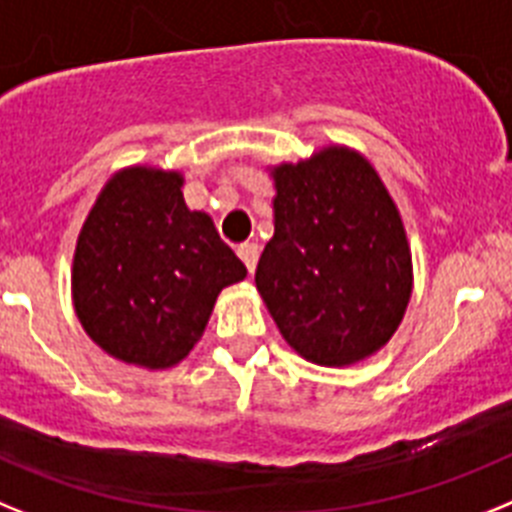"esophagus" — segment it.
<instances>
[{
	"label": "esophagus",
	"instance_id": "obj_1",
	"mask_svg": "<svg viewBox=\"0 0 512 512\" xmlns=\"http://www.w3.org/2000/svg\"><path fill=\"white\" fill-rule=\"evenodd\" d=\"M237 255L242 257V262H244V265H247V270H250V275L255 273L257 260H260V247H257L255 242H244V244H239Z\"/></svg>",
	"mask_w": 512,
	"mask_h": 512
}]
</instances>
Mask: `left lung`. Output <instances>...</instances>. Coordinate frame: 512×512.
I'll use <instances>...</instances> for the list:
<instances>
[{
    "label": "left lung",
    "instance_id": "1",
    "mask_svg": "<svg viewBox=\"0 0 512 512\" xmlns=\"http://www.w3.org/2000/svg\"><path fill=\"white\" fill-rule=\"evenodd\" d=\"M268 170L275 231L255 283L270 317L306 361H366L397 332L412 296V252L397 203L350 146H322Z\"/></svg>",
    "mask_w": 512,
    "mask_h": 512
}]
</instances>
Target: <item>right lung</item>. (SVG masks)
<instances>
[{"instance_id": "right-lung-1", "label": "right lung", "mask_w": 512, "mask_h": 512, "mask_svg": "<svg viewBox=\"0 0 512 512\" xmlns=\"http://www.w3.org/2000/svg\"><path fill=\"white\" fill-rule=\"evenodd\" d=\"M180 170L115 172L84 219L71 262V304L115 361L167 371L206 332L219 293L247 278L206 211H190Z\"/></svg>"}]
</instances>
